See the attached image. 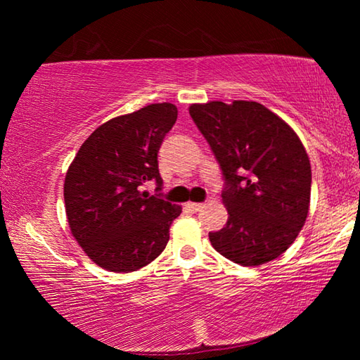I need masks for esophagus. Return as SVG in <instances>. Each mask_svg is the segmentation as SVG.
<instances>
[{"instance_id":"1","label":"esophagus","mask_w":360,"mask_h":360,"mask_svg":"<svg viewBox=\"0 0 360 360\" xmlns=\"http://www.w3.org/2000/svg\"><path fill=\"white\" fill-rule=\"evenodd\" d=\"M186 208L187 210H191V211H193V212H197V211H200L203 208V203H193V202H188V203H186Z\"/></svg>"}]
</instances>
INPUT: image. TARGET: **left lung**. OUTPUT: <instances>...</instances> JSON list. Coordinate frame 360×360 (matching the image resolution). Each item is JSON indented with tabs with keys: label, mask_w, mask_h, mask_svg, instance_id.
<instances>
[{
	"label": "left lung",
	"mask_w": 360,
	"mask_h": 360,
	"mask_svg": "<svg viewBox=\"0 0 360 360\" xmlns=\"http://www.w3.org/2000/svg\"><path fill=\"white\" fill-rule=\"evenodd\" d=\"M224 178L225 227L210 231L225 259L257 266L276 259L304 225L311 167L295 131L255 101H210L188 108Z\"/></svg>",
	"instance_id": "8db88e82"
}]
</instances>
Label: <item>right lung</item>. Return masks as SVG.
I'll return each instance as SVG.
<instances>
[{
	"mask_svg": "<svg viewBox=\"0 0 360 360\" xmlns=\"http://www.w3.org/2000/svg\"><path fill=\"white\" fill-rule=\"evenodd\" d=\"M176 119L174 105L155 103L108 120L85 139L68 168L65 208L71 233L105 270H139L167 246L181 206L143 187L150 181L162 191L158 149Z\"/></svg>",
	"mask_w": 360,
	"mask_h": 360,
	"instance_id": "1",
	"label": "right lung"
}]
</instances>
